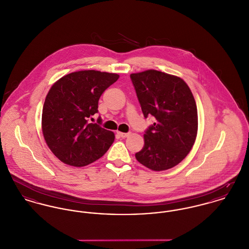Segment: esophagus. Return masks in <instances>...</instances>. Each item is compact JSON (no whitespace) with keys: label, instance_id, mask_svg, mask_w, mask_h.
Listing matches in <instances>:
<instances>
[{"label":"esophagus","instance_id":"1","mask_svg":"<svg viewBox=\"0 0 249 249\" xmlns=\"http://www.w3.org/2000/svg\"><path fill=\"white\" fill-rule=\"evenodd\" d=\"M117 133H118V135L120 136L121 138H126V137L130 136V132H128V133H124V132H117Z\"/></svg>","mask_w":249,"mask_h":249}]
</instances>
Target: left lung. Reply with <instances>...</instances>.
I'll use <instances>...</instances> for the list:
<instances>
[{"mask_svg": "<svg viewBox=\"0 0 249 249\" xmlns=\"http://www.w3.org/2000/svg\"><path fill=\"white\" fill-rule=\"evenodd\" d=\"M130 79L144 118L157 120L144 132L137 160L154 171L180 163L191 150L198 130L195 99L185 82L158 70L133 73Z\"/></svg>", "mask_w": 249, "mask_h": 249, "instance_id": "1", "label": "left lung"}]
</instances>
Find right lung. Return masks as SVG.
I'll return each instance as SVG.
<instances>
[{
	"instance_id": "1",
	"label": "right lung",
	"mask_w": 249,
	"mask_h": 249,
	"mask_svg": "<svg viewBox=\"0 0 249 249\" xmlns=\"http://www.w3.org/2000/svg\"><path fill=\"white\" fill-rule=\"evenodd\" d=\"M115 73L96 70L72 72L58 80L45 98L42 129L46 144L63 162L85 166L101 158L113 143V132L97 123L101 95L118 79Z\"/></svg>"
}]
</instances>
